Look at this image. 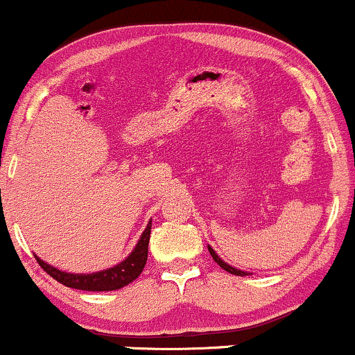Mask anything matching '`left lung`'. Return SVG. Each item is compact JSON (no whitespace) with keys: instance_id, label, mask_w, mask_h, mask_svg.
Instances as JSON below:
<instances>
[{"instance_id":"left-lung-1","label":"left lung","mask_w":355,"mask_h":355,"mask_svg":"<svg viewBox=\"0 0 355 355\" xmlns=\"http://www.w3.org/2000/svg\"><path fill=\"white\" fill-rule=\"evenodd\" d=\"M209 252H210L211 259H214V260H215V262H217V263H218V266L223 268V270H227V272H229V274H234V275H242V277H243V275H250V272H245V270H240V268H237V267H232V266H230V263H227V262H225V260H222V259H220V257H218V254H217V252H215V250H214V248H211L210 245H209Z\"/></svg>"}]
</instances>
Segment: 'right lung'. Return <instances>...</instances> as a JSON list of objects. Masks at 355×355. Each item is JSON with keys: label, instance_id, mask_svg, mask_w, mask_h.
<instances>
[{"label": "right lung", "instance_id": "right-lung-1", "mask_svg": "<svg viewBox=\"0 0 355 355\" xmlns=\"http://www.w3.org/2000/svg\"><path fill=\"white\" fill-rule=\"evenodd\" d=\"M150 232H152V220L146 223V229L138 239L137 245L130 252L125 260H121L116 266L105 268L100 272H92V274H71V272L60 270V268L50 266L44 260L40 259L35 254V259L46 274H50L53 279L58 280L60 284L67 285L70 288H78V291H89V292H110L118 291L125 285L132 284L141 270L145 268L146 257H148V242Z\"/></svg>", "mask_w": 355, "mask_h": 355}]
</instances>
